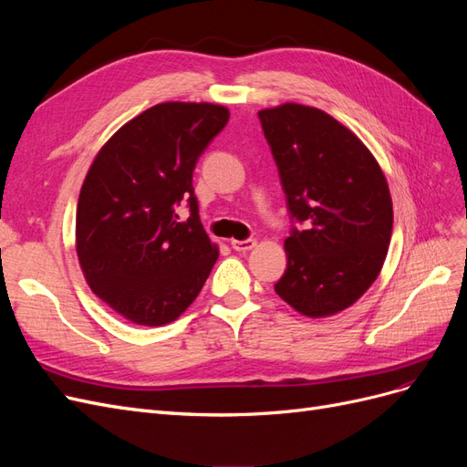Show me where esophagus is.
Here are the masks:
<instances>
[{"label":"esophagus","instance_id":"obj_1","mask_svg":"<svg viewBox=\"0 0 467 467\" xmlns=\"http://www.w3.org/2000/svg\"><path fill=\"white\" fill-rule=\"evenodd\" d=\"M257 245L255 239H244V242H239V239H232V247L235 251H249Z\"/></svg>","mask_w":467,"mask_h":467}]
</instances>
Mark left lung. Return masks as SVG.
I'll list each match as a JSON object with an SVG mask.
<instances>
[{"instance_id":"left-lung-1","label":"left lung","mask_w":467,"mask_h":467,"mask_svg":"<svg viewBox=\"0 0 467 467\" xmlns=\"http://www.w3.org/2000/svg\"><path fill=\"white\" fill-rule=\"evenodd\" d=\"M294 223L275 292L296 312L327 317L355 304L386 261L393 208L370 150L327 112L298 103L259 110Z\"/></svg>"}]
</instances>
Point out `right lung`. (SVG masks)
<instances>
[{"label":"right lung","instance_id":"add662e5","mask_svg":"<svg viewBox=\"0 0 467 467\" xmlns=\"http://www.w3.org/2000/svg\"><path fill=\"white\" fill-rule=\"evenodd\" d=\"M230 120L212 103H160L126 122L99 150L83 181L76 251L88 285L124 319L175 321L218 259L192 189V171ZM185 200L192 216L181 223Z\"/></svg>","mask_w":467,"mask_h":467}]
</instances>
